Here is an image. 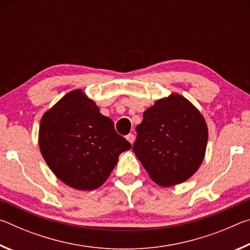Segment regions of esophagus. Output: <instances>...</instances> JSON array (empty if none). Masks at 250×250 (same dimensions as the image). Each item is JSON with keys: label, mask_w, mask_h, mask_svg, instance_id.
Segmentation results:
<instances>
[{"label": "esophagus", "mask_w": 250, "mask_h": 250, "mask_svg": "<svg viewBox=\"0 0 250 250\" xmlns=\"http://www.w3.org/2000/svg\"><path fill=\"white\" fill-rule=\"evenodd\" d=\"M126 140H128L131 145H133V142H134V140H135V137H134V134H132V133H129L128 135H126Z\"/></svg>", "instance_id": "1"}]
</instances>
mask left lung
<instances>
[{"instance_id": "1", "label": "left lung", "mask_w": 250, "mask_h": 250, "mask_svg": "<svg viewBox=\"0 0 250 250\" xmlns=\"http://www.w3.org/2000/svg\"><path fill=\"white\" fill-rule=\"evenodd\" d=\"M135 130L132 150L151 180L161 186L183 183L204 160L206 122L183 96L172 94L155 101Z\"/></svg>"}]
</instances>
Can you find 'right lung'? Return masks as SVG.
<instances>
[{"mask_svg":"<svg viewBox=\"0 0 250 250\" xmlns=\"http://www.w3.org/2000/svg\"><path fill=\"white\" fill-rule=\"evenodd\" d=\"M39 145L54 174L82 191L103 185L120 153L131 149L116 132L113 121L80 89L68 92L44 113Z\"/></svg>","mask_w":250,"mask_h":250,"instance_id":"right-lung-1","label":"right lung"}]
</instances>
